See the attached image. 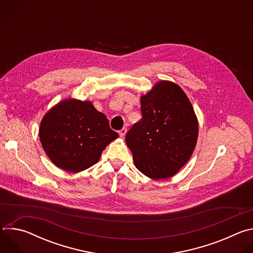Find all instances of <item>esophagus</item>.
<instances>
[{"label":"esophagus","instance_id":"1","mask_svg":"<svg viewBox=\"0 0 253 253\" xmlns=\"http://www.w3.org/2000/svg\"><path fill=\"white\" fill-rule=\"evenodd\" d=\"M127 133V128H122L120 131H119V135L121 138H124V136L126 135Z\"/></svg>","mask_w":253,"mask_h":253}]
</instances>
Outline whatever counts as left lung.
Returning a JSON list of instances; mask_svg holds the SVG:
<instances>
[{"label": "left lung", "instance_id": "8db88e82", "mask_svg": "<svg viewBox=\"0 0 253 253\" xmlns=\"http://www.w3.org/2000/svg\"><path fill=\"white\" fill-rule=\"evenodd\" d=\"M142 119L125 142L136 168L154 179L174 176L190 159L197 143L198 120L188 97L171 81H159L141 96Z\"/></svg>", "mask_w": 253, "mask_h": 253}]
</instances>
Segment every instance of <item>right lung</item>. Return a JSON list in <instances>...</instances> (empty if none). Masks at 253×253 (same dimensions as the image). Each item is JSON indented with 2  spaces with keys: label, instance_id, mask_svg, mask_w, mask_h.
<instances>
[{
  "label": "right lung",
  "instance_id": "1",
  "mask_svg": "<svg viewBox=\"0 0 253 253\" xmlns=\"http://www.w3.org/2000/svg\"><path fill=\"white\" fill-rule=\"evenodd\" d=\"M39 137L45 153L58 168L77 173L96 164L118 133L92 102L66 99L44 115Z\"/></svg>",
  "mask_w": 253,
  "mask_h": 253
}]
</instances>
